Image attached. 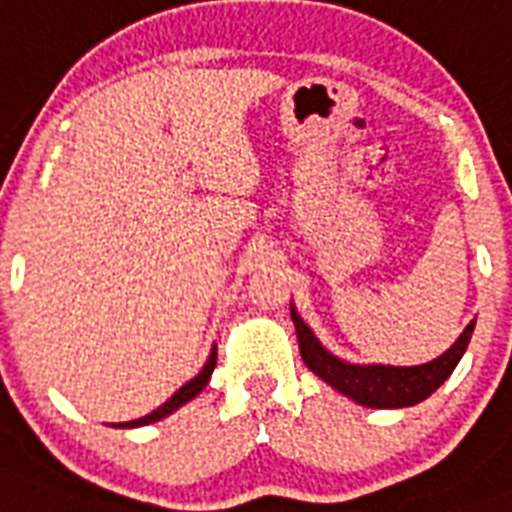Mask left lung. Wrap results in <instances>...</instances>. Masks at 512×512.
Masks as SVG:
<instances>
[{"mask_svg": "<svg viewBox=\"0 0 512 512\" xmlns=\"http://www.w3.org/2000/svg\"><path fill=\"white\" fill-rule=\"evenodd\" d=\"M292 321H295L297 340H300V356L305 366L321 380L340 390L342 396L353 398L356 404L372 406V409H401L425 401L430 393H436L454 366L460 364L462 353L468 350L470 335L476 329V321H470L465 332L457 337L452 348L438 358L420 366H385V364H348L342 358L332 356L311 327L300 319V313L292 305Z\"/></svg>", "mask_w": 512, "mask_h": 512, "instance_id": "obj_1", "label": "left lung"}]
</instances>
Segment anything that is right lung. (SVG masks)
Segmentation results:
<instances>
[{
	"instance_id": "add662e5",
	"label": "right lung",
	"mask_w": 512,
	"mask_h": 512,
	"mask_svg": "<svg viewBox=\"0 0 512 512\" xmlns=\"http://www.w3.org/2000/svg\"><path fill=\"white\" fill-rule=\"evenodd\" d=\"M215 364H217V348H215V345H212V353H209L204 369H201V372L196 374L193 380L185 382L183 388L177 390L175 396L167 398V401H164V404L159 406V409H154V412L146 414V417H140V420H130V422H116L114 428H140V425H151V422H159V420H164L167 414L177 412L180 406L188 404L191 398H196L201 393V390L207 388L209 377H212V372H215Z\"/></svg>"
}]
</instances>
